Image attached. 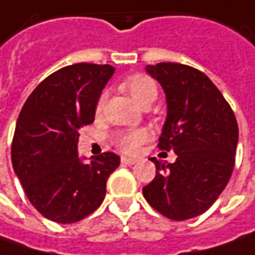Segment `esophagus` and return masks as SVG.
I'll return each mask as SVG.
<instances>
[{
  "label": "esophagus",
  "instance_id": "34e87169",
  "mask_svg": "<svg viewBox=\"0 0 255 255\" xmlns=\"http://www.w3.org/2000/svg\"><path fill=\"white\" fill-rule=\"evenodd\" d=\"M121 162H122L123 164H134V163L137 162V160H136V159H132V157H126V156H122Z\"/></svg>",
  "mask_w": 255,
  "mask_h": 255
}]
</instances>
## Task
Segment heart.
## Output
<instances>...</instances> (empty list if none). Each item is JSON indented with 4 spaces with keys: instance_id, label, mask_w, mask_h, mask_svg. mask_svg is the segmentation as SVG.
I'll use <instances>...</instances> for the list:
<instances>
[{
    "instance_id": "heart-1",
    "label": "heart",
    "mask_w": 255,
    "mask_h": 255,
    "mask_svg": "<svg viewBox=\"0 0 255 255\" xmlns=\"http://www.w3.org/2000/svg\"><path fill=\"white\" fill-rule=\"evenodd\" d=\"M122 88L126 92L130 93L133 99L140 106H149L154 102L157 96V86L150 76L143 74H134L128 76L122 82ZM106 102V92H103L98 103H96V113L102 112L103 106ZM147 139V132L143 129H130L125 132L118 133L113 139L116 147H119L125 153H133L137 150V147Z\"/></svg>"
}]
</instances>
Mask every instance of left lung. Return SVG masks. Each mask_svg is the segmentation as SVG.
<instances>
[{"label":"left lung","instance_id":"1","mask_svg":"<svg viewBox=\"0 0 255 255\" xmlns=\"http://www.w3.org/2000/svg\"><path fill=\"white\" fill-rule=\"evenodd\" d=\"M146 71L162 85L167 102L157 146L177 157L169 164L150 159L156 176L143 196L170 220L193 219L210 209L230 180L239 125L217 86L199 69L160 62Z\"/></svg>","mask_w":255,"mask_h":255}]
</instances>
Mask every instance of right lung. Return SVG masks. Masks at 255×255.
<instances>
[{
	"instance_id": "1",
	"label": "right lung",
	"mask_w": 255,
	"mask_h": 255,
	"mask_svg": "<svg viewBox=\"0 0 255 255\" xmlns=\"http://www.w3.org/2000/svg\"><path fill=\"white\" fill-rule=\"evenodd\" d=\"M115 68L75 64L56 71L29 95L11 146L15 174L31 204L48 220L71 224L102 204L106 181L121 157L105 152L84 163L79 129L95 121L102 89Z\"/></svg>"
}]
</instances>
